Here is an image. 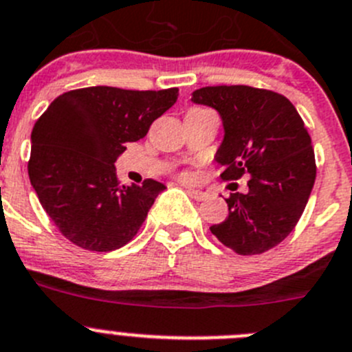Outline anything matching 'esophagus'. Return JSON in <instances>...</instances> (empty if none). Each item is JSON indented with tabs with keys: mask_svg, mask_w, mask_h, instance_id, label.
Masks as SVG:
<instances>
[{
	"mask_svg": "<svg viewBox=\"0 0 352 352\" xmlns=\"http://www.w3.org/2000/svg\"><path fill=\"white\" fill-rule=\"evenodd\" d=\"M186 192L193 197L195 200H206L207 199V193L202 192V190H195V188H188Z\"/></svg>",
	"mask_w": 352,
	"mask_h": 352,
	"instance_id": "1",
	"label": "esophagus"
}]
</instances>
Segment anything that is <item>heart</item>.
<instances>
[{
    "label": "heart",
    "instance_id": "obj_1",
    "mask_svg": "<svg viewBox=\"0 0 352 352\" xmlns=\"http://www.w3.org/2000/svg\"><path fill=\"white\" fill-rule=\"evenodd\" d=\"M183 178H185V179H188L190 176H188V174H183Z\"/></svg>",
    "mask_w": 352,
    "mask_h": 352
}]
</instances>
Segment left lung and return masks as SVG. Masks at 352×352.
I'll list each match as a JSON object with an SVG mask.
<instances>
[{
    "instance_id": "left-lung-1",
    "label": "left lung",
    "mask_w": 352,
    "mask_h": 352,
    "mask_svg": "<svg viewBox=\"0 0 352 352\" xmlns=\"http://www.w3.org/2000/svg\"><path fill=\"white\" fill-rule=\"evenodd\" d=\"M192 102L212 107L223 119L221 179L250 174L247 193H230L228 217L210 233L240 256L273 249L296 228L316 178L304 120L289 98L252 86H206Z\"/></svg>"
}]
</instances>
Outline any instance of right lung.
Instances as JSON below:
<instances>
[{"instance_id":"1","label":"right lung","mask_w":352,"mask_h":352,"mask_svg":"<svg viewBox=\"0 0 352 352\" xmlns=\"http://www.w3.org/2000/svg\"><path fill=\"white\" fill-rule=\"evenodd\" d=\"M178 88L135 91L112 86L56 96L32 128L28 170L43 209L74 245L110 252L131 242L157 195L155 179L119 185L116 160L176 103Z\"/></svg>"}]
</instances>
